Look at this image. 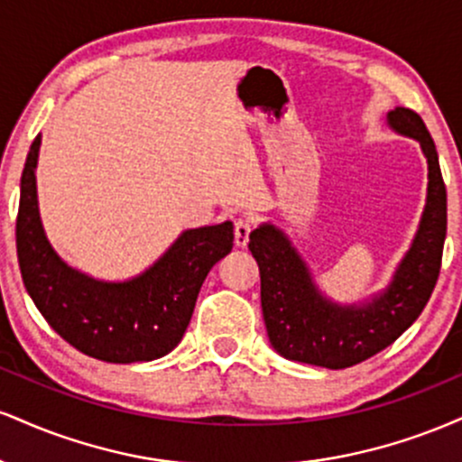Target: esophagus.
Instances as JSON below:
<instances>
[{"label":"esophagus","instance_id":"esophagus-1","mask_svg":"<svg viewBox=\"0 0 462 462\" xmlns=\"http://www.w3.org/2000/svg\"><path fill=\"white\" fill-rule=\"evenodd\" d=\"M249 232H252V221L247 217H238L235 221V245L245 247L249 241Z\"/></svg>","mask_w":462,"mask_h":462}]
</instances>
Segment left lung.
I'll return each instance as SVG.
<instances>
[{"mask_svg": "<svg viewBox=\"0 0 462 462\" xmlns=\"http://www.w3.org/2000/svg\"><path fill=\"white\" fill-rule=\"evenodd\" d=\"M386 124L421 145L428 161V195L412 245L383 293L365 304H337L321 295L280 227L263 224L249 235V252L261 269L264 326L280 356L326 369L352 367L389 347L430 300L448 232V193L437 147L415 110L397 106L386 115Z\"/></svg>", "mask_w": 462, "mask_h": 462, "instance_id": "obj_1", "label": "left lung"}]
</instances>
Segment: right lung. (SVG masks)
<instances>
[{"label":"right lung","instance_id":"right-lung-1","mask_svg":"<svg viewBox=\"0 0 462 462\" xmlns=\"http://www.w3.org/2000/svg\"><path fill=\"white\" fill-rule=\"evenodd\" d=\"M41 134L21 176L17 258L25 291L45 321L87 356L145 363L182 341L206 275L230 254L232 221L187 230L136 278L104 282L69 267L47 241L36 199Z\"/></svg>","mask_w":462,"mask_h":462}]
</instances>
